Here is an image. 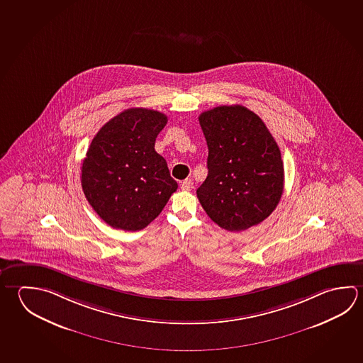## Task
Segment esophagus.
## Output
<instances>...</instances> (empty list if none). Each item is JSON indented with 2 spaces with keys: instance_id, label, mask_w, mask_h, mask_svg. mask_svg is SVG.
Masks as SVG:
<instances>
[{
  "instance_id": "1",
  "label": "esophagus",
  "mask_w": 363,
  "mask_h": 363,
  "mask_svg": "<svg viewBox=\"0 0 363 363\" xmlns=\"http://www.w3.org/2000/svg\"><path fill=\"white\" fill-rule=\"evenodd\" d=\"M192 181L191 179H184V181H182L181 182V189L184 191H190L192 190Z\"/></svg>"
}]
</instances>
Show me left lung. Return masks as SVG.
<instances>
[{
    "mask_svg": "<svg viewBox=\"0 0 363 363\" xmlns=\"http://www.w3.org/2000/svg\"><path fill=\"white\" fill-rule=\"evenodd\" d=\"M208 144V177L199 201L213 222L241 232L267 219L279 203L284 168L265 123L243 106H219L199 116Z\"/></svg>",
    "mask_w": 363,
    "mask_h": 363,
    "instance_id": "left-lung-1",
    "label": "left lung"
}]
</instances>
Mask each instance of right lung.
I'll return each mask as SVG.
<instances>
[{"label":"right lung","instance_id":"add662e5","mask_svg":"<svg viewBox=\"0 0 363 363\" xmlns=\"http://www.w3.org/2000/svg\"><path fill=\"white\" fill-rule=\"evenodd\" d=\"M167 116L128 108L115 116L91 140L82 167L86 200L116 229L140 230L153 222L179 184L155 152Z\"/></svg>","mask_w":363,"mask_h":363}]
</instances>
